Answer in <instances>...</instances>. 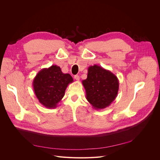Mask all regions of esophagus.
Here are the masks:
<instances>
[{
    "mask_svg": "<svg viewBox=\"0 0 160 160\" xmlns=\"http://www.w3.org/2000/svg\"><path fill=\"white\" fill-rule=\"evenodd\" d=\"M74 78H75L77 81H78V80H80V77H79L78 75H75V76L74 77Z\"/></svg>",
    "mask_w": 160,
    "mask_h": 160,
    "instance_id": "esophagus-1",
    "label": "esophagus"
}]
</instances>
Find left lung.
Wrapping results in <instances>:
<instances>
[{
  "mask_svg": "<svg viewBox=\"0 0 160 160\" xmlns=\"http://www.w3.org/2000/svg\"><path fill=\"white\" fill-rule=\"evenodd\" d=\"M82 84L87 100L95 109L109 106L118 95L119 81L117 76L96 64L88 68L87 78L82 80Z\"/></svg>",
  "mask_w": 160,
  "mask_h": 160,
  "instance_id": "left-lung-1",
  "label": "left lung"
}]
</instances>
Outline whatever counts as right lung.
Segmentation results:
<instances>
[{"label":"right lung","mask_w":160,"mask_h":160,"mask_svg":"<svg viewBox=\"0 0 160 160\" xmlns=\"http://www.w3.org/2000/svg\"><path fill=\"white\" fill-rule=\"evenodd\" d=\"M73 82L69 73H63L61 68L52 65L43 68L33 81L34 92L38 101L47 108H56L64 96L66 87Z\"/></svg>","instance_id":"1"}]
</instances>
